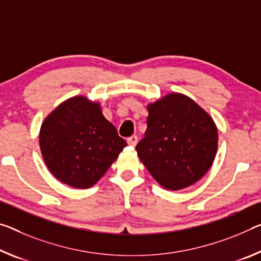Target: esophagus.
Segmentation results:
<instances>
[{"label":"esophagus","mask_w":261,"mask_h":261,"mask_svg":"<svg viewBox=\"0 0 261 261\" xmlns=\"http://www.w3.org/2000/svg\"><path fill=\"white\" fill-rule=\"evenodd\" d=\"M138 143V137L137 136H131L130 138H127V144L131 146H136Z\"/></svg>","instance_id":"34e87169"}]
</instances>
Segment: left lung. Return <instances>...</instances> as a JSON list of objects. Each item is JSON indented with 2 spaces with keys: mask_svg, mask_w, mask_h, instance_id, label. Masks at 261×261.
Listing matches in <instances>:
<instances>
[{
  "mask_svg": "<svg viewBox=\"0 0 261 261\" xmlns=\"http://www.w3.org/2000/svg\"><path fill=\"white\" fill-rule=\"evenodd\" d=\"M147 111L145 137L136 146L144 166L167 190L197 182L217 152L218 131L212 116L180 93L148 103Z\"/></svg>",
  "mask_w": 261,
  "mask_h": 261,
  "instance_id": "1",
  "label": "left lung"
}]
</instances>
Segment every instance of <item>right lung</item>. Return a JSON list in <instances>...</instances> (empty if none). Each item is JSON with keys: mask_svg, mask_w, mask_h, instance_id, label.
Masks as SVG:
<instances>
[{"mask_svg": "<svg viewBox=\"0 0 261 261\" xmlns=\"http://www.w3.org/2000/svg\"><path fill=\"white\" fill-rule=\"evenodd\" d=\"M39 146L48 171L73 188L93 187L126 146L102 114L101 105L73 96L47 115Z\"/></svg>", "mask_w": 261, "mask_h": 261, "instance_id": "1", "label": "right lung"}]
</instances>
